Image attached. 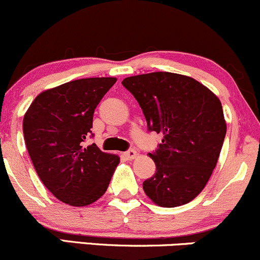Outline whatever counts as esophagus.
Listing matches in <instances>:
<instances>
[{
	"label": "esophagus",
	"mask_w": 260,
	"mask_h": 260,
	"mask_svg": "<svg viewBox=\"0 0 260 260\" xmlns=\"http://www.w3.org/2000/svg\"><path fill=\"white\" fill-rule=\"evenodd\" d=\"M124 157L127 159H133V158L137 157V151L136 149H128L127 152H124Z\"/></svg>",
	"instance_id": "1"
}]
</instances>
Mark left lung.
I'll use <instances>...</instances> for the list:
<instances>
[{
  "label": "left lung",
  "mask_w": 260,
  "mask_h": 260,
  "mask_svg": "<svg viewBox=\"0 0 260 260\" xmlns=\"http://www.w3.org/2000/svg\"><path fill=\"white\" fill-rule=\"evenodd\" d=\"M143 111L147 127L163 136L148 153L155 173L143 182L146 194L166 208L189 203L215 168L226 124L222 103L198 81L171 72H153L122 81Z\"/></svg>",
  "instance_id": "8db88e82"
}]
</instances>
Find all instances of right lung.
<instances>
[{
	"instance_id": "right-lung-1",
	"label": "right lung",
	"mask_w": 260,
	"mask_h": 260,
	"mask_svg": "<svg viewBox=\"0 0 260 260\" xmlns=\"http://www.w3.org/2000/svg\"><path fill=\"white\" fill-rule=\"evenodd\" d=\"M113 77L82 78L42 92L23 117L27 151L38 177L63 203L84 207L107 190L119 157L101 151L93 137L94 109Z\"/></svg>"
}]
</instances>
